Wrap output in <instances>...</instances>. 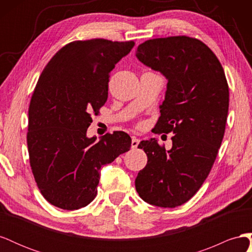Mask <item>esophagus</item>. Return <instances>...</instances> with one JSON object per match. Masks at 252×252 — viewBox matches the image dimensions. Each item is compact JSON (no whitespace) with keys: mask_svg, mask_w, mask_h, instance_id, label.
<instances>
[{"mask_svg":"<svg viewBox=\"0 0 252 252\" xmlns=\"http://www.w3.org/2000/svg\"><path fill=\"white\" fill-rule=\"evenodd\" d=\"M139 143H140V140L138 138H135V136H133L132 141H131V148L135 149L136 147L139 146Z\"/></svg>","mask_w":252,"mask_h":252,"instance_id":"1","label":"esophagus"}]
</instances>
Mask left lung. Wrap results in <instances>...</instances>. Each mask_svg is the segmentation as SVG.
Wrapping results in <instances>:
<instances>
[{"instance_id":"8db88e82","label":"left lung","mask_w":252,"mask_h":252,"mask_svg":"<svg viewBox=\"0 0 252 252\" xmlns=\"http://www.w3.org/2000/svg\"><path fill=\"white\" fill-rule=\"evenodd\" d=\"M136 57L168 80L155 132L174 135L168 151L155 139L139 144L147 165L135 189L145 202L173 208L191 199L212 168L225 133L229 88L217 56L195 37L147 40Z\"/></svg>"}]
</instances>
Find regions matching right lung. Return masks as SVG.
<instances>
[{"label": "right lung", "instance_id": "obj_1", "mask_svg": "<svg viewBox=\"0 0 252 252\" xmlns=\"http://www.w3.org/2000/svg\"><path fill=\"white\" fill-rule=\"evenodd\" d=\"M134 41H73L44 68L30 100L29 163L42 195L56 207L74 210L93 202L101 167L130 149L124 131L88 139L91 116L108 97L110 71Z\"/></svg>", "mask_w": 252, "mask_h": 252}]
</instances>
